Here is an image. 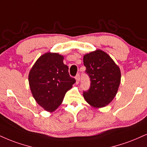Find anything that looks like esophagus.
Returning a JSON list of instances; mask_svg holds the SVG:
<instances>
[{"label":"esophagus","mask_w":147,"mask_h":147,"mask_svg":"<svg viewBox=\"0 0 147 147\" xmlns=\"http://www.w3.org/2000/svg\"><path fill=\"white\" fill-rule=\"evenodd\" d=\"M75 78H76V84H78L79 83V81H80V75H79V74H77Z\"/></svg>","instance_id":"obj_1"}]
</instances>
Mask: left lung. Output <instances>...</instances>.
<instances>
[{
    "label": "left lung",
    "instance_id": "left-lung-1",
    "mask_svg": "<svg viewBox=\"0 0 147 147\" xmlns=\"http://www.w3.org/2000/svg\"><path fill=\"white\" fill-rule=\"evenodd\" d=\"M84 64L91 81L89 90L83 94L85 100L94 108L105 107L118 92L121 79L120 68L100 49L84 55Z\"/></svg>",
    "mask_w": 147,
    "mask_h": 147
}]
</instances>
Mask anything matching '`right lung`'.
Returning a JSON list of instances; mask_svg holds the SVG:
<instances>
[{
  "label": "right lung",
  "mask_w": 147,
  "mask_h": 147,
  "mask_svg": "<svg viewBox=\"0 0 147 147\" xmlns=\"http://www.w3.org/2000/svg\"><path fill=\"white\" fill-rule=\"evenodd\" d=\"M63 56L48 52L37 59L29 73V84L35 101L45 110L54 112L61 105L66 92L76 82L70 77Z\"/></svg>",
  "instance_id": "obj_1"
}]
</instances>
